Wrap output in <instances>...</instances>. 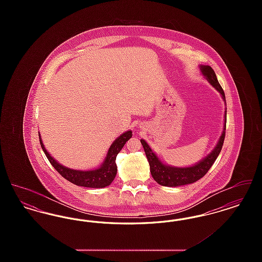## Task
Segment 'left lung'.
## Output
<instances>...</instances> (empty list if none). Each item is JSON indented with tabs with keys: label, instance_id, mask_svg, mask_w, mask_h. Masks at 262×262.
<instances>
[{
	"label": "left lung",
	"instance_id": "8db88e82",
	"mask_svg": "<svg viewBox=\"0 0 262 262\" xmlns=\"http://www.w3.org/2000/svg\"><path fill=\"white\" fill-rule=\"evenodd\" d=\"M200 72L201 75L204 76V78L215 88L220 94L222 99L224 100L225 93L221 85L218 82V79L211 67L200 64ZM226 115H227V108L225 109L224 126L222 135L219 137L217 144L213 148L211 152L191 166L187 167H174L172 165H168L166 163H163L162 160L157 156V154L151 149L148 143L144 139H140V142L145 151V155L147 157V160L149 163L150 172L153 177V179L163 187H176L185 186L192 184L201 179L204 174L208 172V170L211 168L213 163L217 159L218 155L220 154L223 143H224L225 130H226Z\"/></svg>",
	"mask_w": 262,
	"mask_h": 262
}]
</instances>
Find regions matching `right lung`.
Segmentation results:
<instances>
[{
    "instance_id": "1",
    "label": "right lung",
    "mask_w": 262,
    "mask_h": 262,
    "mask_svg": "<svg viewBox=\"0 0 262 262\" xmlns=\"http://www.w3.org/2000/svg\"><path fill=\"white\" fill-rule=\"evenodd\" d=\"M133 137V132L127 130L122 134L120 137H117L113 141L111 146L107 151V154L104 158V161L99 167L91 169V170H75L68 168L62 164L58 162L50 155V153L45 148L41 136L39 134V139L41 147L50 161L52 166L58 171V173L63 177L69 182L75 184L76 186L92 188H103L108 187L112 184L116 174H117V165L116 158L118 153L122 150L125 142Z\"/></svg>"
}]
</instances>
